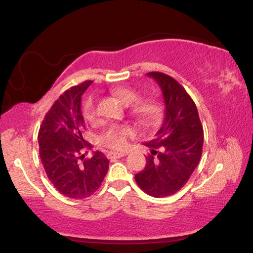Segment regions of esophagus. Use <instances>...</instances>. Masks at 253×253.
<instances>
[{
    "label": "esophagus",
    "instance_id": "34e87169",
    "mask_svg": "<svg viewBox=\"0 0 253 253\" xmlns=\"http://www.w3.org/2000/svg\"><path fill=\"white\" fill-rule=\"evenodd\" d=\"M124 156H126L125 152H108L107 153L108 159H115V158H122Z\"/></svg>",
    "mask_w": 253,
    "mask_h": 253
}]
</instances>
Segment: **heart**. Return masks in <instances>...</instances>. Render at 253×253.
I'll list each match as a JSON object with an SVG mask.
<instances>
[{
  "instance_id": "heart-1",
  "label": "heart",
  "mask_w": 253,
  "mask_h": 253,
  "mask_svg": "<svg viewBox=\"0 0 253 253\" xmlns=\"http://www.w3.org/2000/svg\"><path fill=\"white\" fill-rule=\"evenodd\" d=\"M112 93L124 104H130L131 115L140 124L155 122L160 113V106L157 100L152 97L138 98V93L131 87L118 86ZM82 115L87 123L95 124L98 121L97 100L94 95L88 96L82 106ZM135 131L129 126H111L100 136V143L114 150H122L127 146L129 138Z\"/></svg>"
}]
</instances>
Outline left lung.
Here are the masks:
<instances>
[{
  "label": "left lung",
  "instance_id": "left-lung-1",
  "mask_svg": "<svg viewBox=\"0 0 253 253\" xmlns=\"http://www.w3.org/2000/svg\"><path fill=\"white\" fill-rule=\"evenodd\" d=\"M159 84L165 101L163 124L145 145L151 149L137 185L153 197L175 194L189 181L201 159L203 126L194 101L175 79L162 72L147 73Z\"/></svg>",
  "mask_w": 253,
  "mask_h": 253
}]
</instances>
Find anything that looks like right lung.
Returning a JSON list of instances; mask_svg holds the SVG:
<instances>
[{
	"mask_svg": "<svg viewBox=\"0 0 253 253\" xmlns=\"http://www.w3.org/2000/svg\"><path fill=\"white\" fill-rule=\"evenodd\" d=\"M93 81L74 85L59 96L44 116L38 131L39 156L49 181L69 199L82 200L98 190L108 170L107 158L96 151L84 159L85 124L81 96Z\"/></svg>",
	"mask_w": 253,
	"mask_h": 253,
	"instance_id": "obj_1",
	"label": "right lung"
}]
</instances>
